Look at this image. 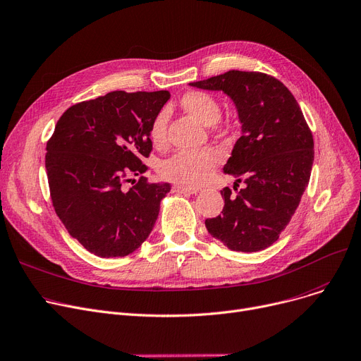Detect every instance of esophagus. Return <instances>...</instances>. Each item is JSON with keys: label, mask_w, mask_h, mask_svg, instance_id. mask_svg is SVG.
Wrapping results in <instances>:
<instances>
[{"label": "esophagus", "mask_w": 361, "mask_h": 361, "mask_svg": "<svg viewBox=\"0 0 361 361\" xmlns=\"http://www.w3.org/2000/svg\"><path fill=\"white\" fill-rule=\"evenodd\" d=\"M198 188H189V186H183V185H175L173 186V192L178 194H197Z\"/></svg>", "instance_id": "esophagus-1"}]
</instances>
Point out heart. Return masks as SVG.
Returning a JSON list of instances; mask_svg holds the SVG:
<instances>
[{
  "instance_id": "obj_1",
  "label": "heart",
  "mask_w": 361,
  "mask_h": 361,
  "mask_svg": "<svg viewBox=\"0 0 361 361\" xmlns=\"http://www.w3.org/2000/svg\"><path fill=\"white\" fill-rule=\"evenodd\" d=\"M180 106L186 114L205 126H213L221 116V106L219 100L205 92H189L180 99ZM167 112L163 109L156 114L148 128V138L154 147L166 144ZM219 161V154L211 150L188 152L182 150L164 159L160 166V176L166 180L183 186H198L204 183Z\"/></svg>"
}]
</instances>
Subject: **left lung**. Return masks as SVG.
Instances as JSON below:
<instances>
[{"label": "left lung", "instance_id": "1", "mask_svg": "<svg viewBox=\"0 0 361 361\" xmlns=\"http://www.w3.org/2000/svg\"><path fill=\"white\" fill-rule=\"evenodd\" d=\"M189 86L227 94L242 123L223 172L245 188L236 195L220 190L223 214L207 219L205 227L231 250L267 249L290 223L310 179L313 137L300 106L281 81L264 73L231 70Z\"/></svg>", "mask_w": 361, "mask_h": 361}]
</instances>
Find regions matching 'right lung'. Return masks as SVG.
I'll return each instance as SVG.
<instances>
[{"label": "right lung", "mask_w": 361, "mask_h": 361, "mask_svg": "<svg viewBox=\"0 0 361 361\" xmlns=\"http://www.w3.org/2000/svg\"><path fill=\"white\" fill-rule=\"evenodd\" d=\"M171 99L160 92H111L62 114L47 144L55 213L70 235L100 258L126 257L150 235L167 182L141 176L153 144L150 122ZM139 180H128L131 175ZM126 181H133L131 188Z\"/></svg>", "instance_id": "1"}]
</instances>
